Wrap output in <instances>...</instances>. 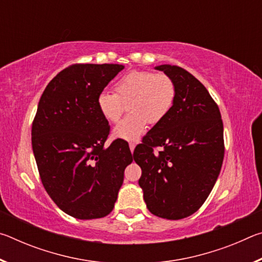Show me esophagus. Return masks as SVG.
I'll return each mask as SVG.
<instances>
[{"mask_svg":"<svg viewBox=\"0 0 262 262\" xmlns=\"http://www.w3.org/2000/svg\"><path fill=\"white\" fill-rule=\"evenodd\" d=\"M129 149L132 152H134V149H135V144L134 143H129Z\"/></svg>","mask_w":262,"mask_h":262,"instance_id":"obj_1","label":"esophagus"}]
</instances>
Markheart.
Segmentation results:
<instances>
[{"instance_id":"1","label":"heart","mask_w":262,"mask_h":262,"mask_svg":"<svg viewBox=\"0 0 262 262\" xmlns=\"http://www.w3.org/2000/svg\"><path fill=\"white\" fill-rule=\"evenodd\" d=\"M114 92L101 91L97 105L106 121L120 120L128 104L130 114L114 127L113 136L135 141L143 134L147 126L156 125L166 118L176 101V83L165 74L147 70H134L115 83Z\"/></svg>"}]
</instances>
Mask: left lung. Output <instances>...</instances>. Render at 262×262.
Returning a JSON list of instances; mask_svg holds the SVG:
<instances>
[{"label": "left lung", "mask_w": 262, "mask_h": 262, "mask_svg": "<svg viewBox=\"0 0 262 262\" xmlns=\"http://www.w3.org/2000/svg\"><path fill=\"white\" fill-rule=\"evenodd\" d=\"M157 70L176 83L177 97L166 118L155 125L134 150L139 180L151 214L181 220L209 196L224 158L223 121L205 85L178 66ZM155 147L161 150L154 152Z\"/></svg>", "instance_id": "8db88e82"}]
</instances>
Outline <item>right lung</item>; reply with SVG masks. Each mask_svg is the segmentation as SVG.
Instances as JSON below:
<instances>
[{"label": "right lung", "mask_w": 262, "mask_h": 262, "mask_svg": "<svg viewBox=\"0 0 262 262\" xmlns=\"http://www.w3.org/2000/svg\"><path fill=\"white\" fill-rule=\"evenodd\" d=\"M125 68L76 63L48 83L32 123V149L41 183L55 205L78 220L101 219L113 210L133 162L128 143L105 148L108 121L97 97Z\"/></svg>", "instance_id": "obj_1"}]
</instances>
